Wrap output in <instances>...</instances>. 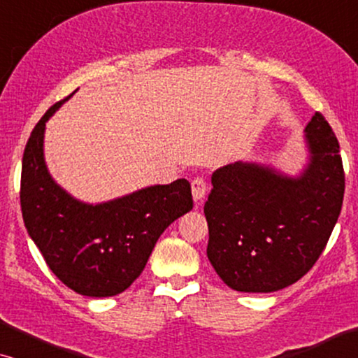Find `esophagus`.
Segmentation results:
<instances>
[{
  "label": "esophagus",
  "instance_id": "1",
  "mask_svg": "<svg viewBox=\"0 0 358 358\" xmlns=\"http://www.w3.org/2000/svg\"><path fill=\"white\" fill-rule=\"evenodd\" d=\"M192 194H194V199L200 202V200L205 199V195H207V180L203 178H195L192 180Z\"/></svg>",
  "mask_w": 358,
  "mask_h": 358
}]
</instances>
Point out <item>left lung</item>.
Returning <instances> with one entry per match:
<instances>
[{
	"mask_svg": "<svg viewBox=\"0 0 358 358\" xmlns=\"http://www.w3.org/2000/svg\"><path fill=\"white\" fill-rule=\"evenodd\" d=\"M305 131L310 163L298 178L241 161L212 174L203 207L207 256L233 290L271 293L292 285L329 241L345 189L339 141L321 112Z\"/></svg>",
	"mask_w": 358,
	"mask_h": 358,
	"instance_id": "obj_1",
	"label": "left lung"
}]
</instances>
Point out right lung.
<instances>
[{"label": "right lung", "instance_id": "add662e5", "mask_svg": "<svg viewBox=\"0 0 358 358\" xmlns=\"http://www.w3.org/2000/svg\"><path fill=\"white\" fill-rule=\"evenodd\" d=\"M66 99L43 114L24 150V224L68 288L85 296H114L143 272L164 229L192 210V192L187 179H178L97 205L73 199L55 184L43 159L45 122Z\"/></svg>", "mask_w": 358, "mask_h": 358}]
</instances>
